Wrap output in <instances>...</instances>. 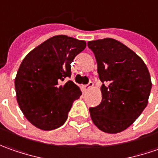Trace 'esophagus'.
<instances>
[{
  "label": "esophagus",
  "mask_w": 158,
  "mask_h": 158,
  "mask_svg": "<svg viewBox=\"0 0 158 158\" xmlns=\"http://www.w3.org/2000/svg\"><path fill=\"white\" fill-rule=\"evenodd\" d=\"M93 86H94V84H93V82H89V83H88L87 85H85L83 87H84V89L86 91V90H89L90 88H92Z\"/></svg>",
  "instance_id": "obj_1"
}]
</instances>
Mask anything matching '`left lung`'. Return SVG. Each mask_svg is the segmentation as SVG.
<instances>
[{"instance_id":"obj_1","label":"left lung","mask_w":158,"mask_h":158,"mask_svg":"<svg viewBox=\"0 0 158 158\" xmlns=\"http://www.w3.org/2000/svg\"><path fill=\"white\" fill-rule=\"evenodd\" d=\"M94 53L102 100L90 107L93 123L101 131L116 134L128 128L146 107L151 79L145 63L125 44L113 38L89 41Z\"/></svg>"}]
</instances>
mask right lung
<instances>
[{"mask_svg": "<svg viewBox=\"0 0 158 158\" xmlns=\"http://www.w3.org/2000/svg\"><path fill=\"white\" fill-rule=\"evenodd\" d=\"M86 46L84 40L64 35L52 36L35 47L21 63L15 87L26 119L42 130L62 126L75 100L82 94L72 80L71 63Z\"/></svg>", "mask_w": 158, "mask_h": 158, "instance_id": "obj_1", "label": "right lung"}]
</instances>
